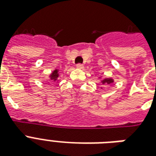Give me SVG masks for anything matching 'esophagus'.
<instances>
[{
    "instance_id": "1",
    "label": "esophagus",
    "mask_w": 156,
    "mask_h": 156,
    "mask_svg": "<svg viewBox=\"0 0 156 156\" xmlns=\"http://www.w3.org/2000/svg\"><path fill=\"white\" fill-rule=\"evenodd\" d=\"M76 67L78 69H83V65H82V64H77V66H76Z\"/></svg>"
}]
</instances>
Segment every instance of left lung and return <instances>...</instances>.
<instances>
[{
    "label": "left lung",
    "instance_id": "left-lung-1",
    "mask_svg": "<svg viewBox=\"0 0 156 156\" xmlns=\"http://www.w3.org/2000/svg\"><path fill=\"white\" fill-rule=\"evenodd\" d=\"M102 84H110V83H113V80L112 78H104L101 81Z\"/></svg>",
    "mask_w": 156,
    "mask_h": 156
}]
</instances>
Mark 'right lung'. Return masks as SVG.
I'll use <instances>...</instances> for the list:
<instances>
[{
	"instance_id": "obj_1",
	"label": "right lung",
	"mask_w": 156,
	"mask_h": 156,
	"mask_svg": "<svg viewBox=\"0 0 156 156\" xmlns=\"http://www.w3.org/2000/svg\"><path fill=\"white\" fill-rule=\"evenodd\" d=\"M59 77V73H58V70L57 69H55L52 73V74L50 75V78H51V80H52L53 82L55 81H57V78Z\"/></svg>"
}]
</instances>
